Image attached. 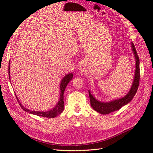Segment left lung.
Returning <instances> with one entry per match:
<instances>
[{
	"mask_svg": "<svg viewBox=\"0 0 153 153\" xmlns=\"http://www.w3.org/2000/svg\"><path fill=\"white\" fill-rule=\"evenodd\" d=\"M131 48L132 51L134 52V56L135 58L136 64H135V77L134 80L133 82L130 91L128 92V93L122 98L120 99H117L112 100L108 102H100L97 100L95 97H94L91 93L90 91L89 90V95L90 98V102L92 108L95 110V111L98 112L102 114H108L116 111L119 109L122 108V106L127 105L134 98L136 92H137V89L139 87V79H140V69H139V58L136 51L135 45L134 43H131Z\"/></svg>",
	"mask_w": 153,
	"mask_h": 153,
	"instance_id": "left-lung-1",
	"label": "left lung"
}]
</instances>
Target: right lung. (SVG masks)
Segmentation results:
<instances>
[{
  "label": "right lung",
  "instance_id": "obj_1",
  "mask_svg": "<svg viewBox=\"0 0 153 153\" xmlns=\"http://www.w3.org/2000/svg\"><path fill=\"white\" fill-rule=\"evenodd\" d=\"M8 75H9V78L10 77V62H9V65H8ZM73 77V74H69L66 75V76L64 77V78L62 79V82L60 83V99L59 101L57 103V105L56 106L54 107V108L52 110H49V111L47 112H39V111H31V110H28L27 108H25L24 106H22L21 105V103L19 102V100H17L18 102L19 103V105L22 108V109L25 110V112H29L30 114H35L37 116H39L42 117H46V118H55V117L57 116L58 115H59L60 114L63 112L64 108V92L65 91V89L68 85V83L70 82V80H71ZM17 97V96H16Z\"/></svg>",
  "mask_w": 153,
  "mask_h": 153
}]
</instances>
